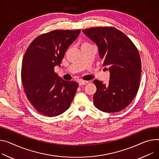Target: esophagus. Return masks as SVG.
Wrapping results in <instances>:
<instances>
[{
  "label": "esophagus",
  "instance_id": "1",
  "mask_svg": "<svg viewBox=\"0 0 159 159\" xmlns=\"http://www.w3.org/2000/svg\"><path fill=\"white\" fill-rule=\"evenodd\" d=\"M88 83V81H86V80H80L79 81V85H85Z\"/></svg>",
  "mask_w": 159,
  "mask_h": 159
}]
</instances>
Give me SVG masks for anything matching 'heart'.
I'll return each mask as SVG.
<instances>
[{
	"mask_svg": "<svg viewBox=\"0 0 159 159\" xmlns=\"http://www.w3.org/2000/svg\"><path fill=\"white\" fill-rule=\"evenodd\" d=\"M88 45H91V44H89L88 42H84V43H82L81 47H83V46H88Z\"/></svg>",
	"mask_w": 159,
	"mask_h": 159,
	"instance_id": "obj_1",
	"label": "heart"
}]
</instances>
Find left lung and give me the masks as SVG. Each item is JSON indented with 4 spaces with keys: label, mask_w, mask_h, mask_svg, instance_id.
<instances>
[{
    "label": "left lung",
    "mask_w": 159,
    "mask_h": 159,
    "mask_svg": "<svg viewBox=\"0 0 159 159\" xmlns=\"http://www.w3.org/2000/svg\"><path fill=\"white\" fill-rule=\"evenodd\" d=\"M82 32L96 43L103 66L110 71L108 84L93 81L97 88L94 104L104 112L120 111L131 103L139 87L141 63L138 50L123 32L112 26L90 28Z\"/></svg>",
    "instance_id": "left-lung-1"
}]
</instances>
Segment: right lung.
<instances>
[{"instance_id": "obj_1", "label": "right lung", "mask_w": 159, "mask_h": 159, "mask_svg": "<svg viewBox=\"0 0 159 159\" xmlns=\"http://www.w3.org/2000/svg\"><path fill=\"white\" fill-rule=\"evenodd\" d=\"M80 32L56 30L35 38L27 48L22 62L21 81L28 100L40 113L55 117L70 106L79 84L57 76L59 65L68 48Z\"/></svg>"}]
</instances>
